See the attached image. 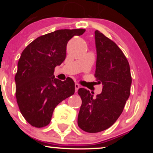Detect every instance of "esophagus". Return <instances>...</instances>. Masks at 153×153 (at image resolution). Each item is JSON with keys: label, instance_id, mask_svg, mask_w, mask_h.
I'll list each match as a JSON object with an SVG mask.
<instances>
[{"label": "esophagus", "instance_id": "obj_1", "mask_svg": "<svg viewBox=\"0 0 153 153\" xmlns=\"http://www.w3.org/2000/svg\"><path fill=\"white\" fill-rule=\"evenodd\" d=\"M79 88H80V85H79V84H78V83H75V93L78 92V90Z\"/></svg>", "mask_w": 153, "mask_h": 153}]
</instances>
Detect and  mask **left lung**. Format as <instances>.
<instances>
[{"label":"left lung","instance_id":"1","mask_svg":"<svg viewBox=\"0 0 153 153\" xmlns=\"http://www.w3.org/2000/svg\"><path fill=\"white\" fill-rule=\"evenodd\" d=\"M96 64L95 77L102 82V92L94 98V94L79 88L82 104L78 125L83 131L96 133L113 125L122 113L130 95L131 77L125 55L110 39L95 31Z\"/></svg>","mask_w":153,"mask_h":153}]
</instances>
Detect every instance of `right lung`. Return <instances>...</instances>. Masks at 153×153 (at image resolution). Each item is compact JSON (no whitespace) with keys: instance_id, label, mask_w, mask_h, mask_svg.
Here are the masks:
<instances>
[{"instance_id":"add662e5","label":"right lung","mask_w":153,"mask_h":153,"mask_svg":"<svg viewBox=\"0 0 153 153\" xmlns=\"http://www.w3.org/2000/svg\"><path fill=\"white\" fill-rule=\"evenodd\" d=\"M85 29H60L36 38L24 49L15 76L16 97L21 113L31 126L50 124L54 109L74 94L75 82L68 78H54L56 66L66 57L68 41L80 36Z\"/></svg>"}]
</instances>
